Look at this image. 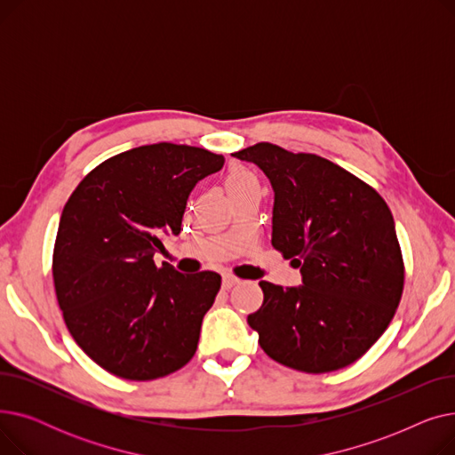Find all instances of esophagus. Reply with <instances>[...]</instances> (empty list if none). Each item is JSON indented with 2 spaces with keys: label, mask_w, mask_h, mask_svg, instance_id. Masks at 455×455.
Here are the masks:
<instances>
[{
  "label": "esophagus",
  "mask_w": 455,
  "mask_h": 455,
  "mask_svg": "<svg viewBox=\"0 0 455 455\" xmlns=\"http://www.w3.org/2000/svg\"><path fill=\"white\" fill-rule=\"evenodd\" d=\"M240 282V278L234 276V275H223V290H230L234 285Z\"/></svg>",
  "instance_id": "34e87169"
}]
</instances>
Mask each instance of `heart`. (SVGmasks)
<instances>
[{
  "instance_id": "obj_1",
  "label": "heart",
  "mask_w": 455,
  "mask_h": 455,
  "mask_svg": "<svg viewBox=\"0 0 455 455\" xmlns=\"http://www.w3.org/2000/svg\"><path fill=\"white\" fill-rule=\"evenodd\" d=\"M254 177L251 173H247L245 170H232L228 175H227V188H235V186H243L247 182H252Z\"/></svg>"
}]
</instances>
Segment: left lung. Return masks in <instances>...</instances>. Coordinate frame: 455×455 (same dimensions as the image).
<instances>
[{
    "instance_id": "1",
    "label": "left lung",
    "mask_w": 455,
    "mask_h": 455,
    "mask_svg": "<svg viewBox=\"0 0 455 455\" xmlns=\"http://www.w3.org/2000/svg\"><path fill=\"white\" fill-rule=\"evenodd\" d=\"M275 189L273 247L300 267V288L259 282L264 304L247 317L271 360L307 374L360 357L393 321L403 258L393 213L378 191L341 165L269 141L234 153Z\"/></svg>"
}]
</instances>
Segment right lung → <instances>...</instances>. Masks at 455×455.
Wrapping results in <instances>:
<instances>
[{
  "mask_svg": "<svg viewBox=\"0 0 455 455\" xmlns=\"http://www.w3.org/2000/svg\"><path fill=\"white\" fill-rule=\"evenodd\" d=\"M223 162L201 148L141 146L93 167L64 204L57 300L71 338L107 372L148 381L194 357L221 276L182 275L153 258L167 234L179 235L191 189Z\"/></svg>",
  "mask_w": 455,
  "mask_h": 455,
  "instance_id": "add662e5",
  "label": "right lung"
}]
</instances>
